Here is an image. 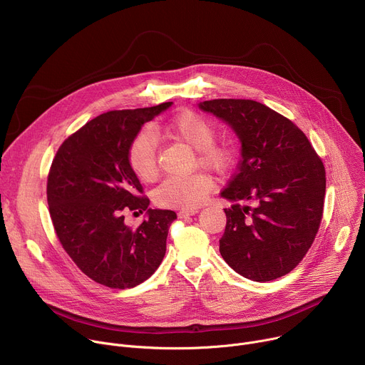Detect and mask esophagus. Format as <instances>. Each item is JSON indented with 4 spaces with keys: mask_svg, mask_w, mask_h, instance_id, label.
<instances>
[{
    "mask_svg": "<svg viewBox=\"0 0 365 365\" xmlns=\"http://www.w3.org/2000/svg\"><path fill=\"white\" fill-rule=\"evenodd\" d=\"M195 214H197V210H180L178 212V217L179 218H189V217H192Z\"/></svg>",
    "mask_w": 365,
    "mask_h": 365,
    "instance_id": "1",
    "label": "esophagus"
}]
</instances>
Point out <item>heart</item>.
Listing matches in <instances>:
<instances>
[{
	"instance_id": "1",
	"label": "heart",
	"mask_w": 365,
	"mask_h": 365,
	"mask_svg": "<svg viewBox=\"0 0 365 365\" xmlns=\"http://www.w3.org/2000/svg\"><path fill=\"white\" fill-rule=\"evenodd\" d=\"M153 135H165L179 140L196 150V162L210 170H225L232 160L231 147L214 141L215 127L203 115L185 110L175 115L163 127H153ZM128 163L134 175L144 182L158 175L155 144L151 135H137L128 148ZM212 187L211 179L203 173L187 176H172L165 179L154 190V200L160 206L193 210L199 206Z\"/></svg>"
}]
</instances>
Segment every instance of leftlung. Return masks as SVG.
I'll return each mask as SVG.
<instances>
[{"label": "left lung", "mask_w": 365, "mask_h": 365, "mask_svg": "<svg viewBox=\"0 0 365 365\" xmlns=\"http://www.w3.org/2000/svg\"><path fill=\"white\" fill-rule=\"evenodd\" d=\"M199 108L225 121L241 141L238 170L221 192L232 202L224 210L222 258L254 282L290 273L321 225L327 189L321 158L299 127L264 103L212 99Z\"/></svg>", "instance_id": "left-lung-1"}]
</instances>
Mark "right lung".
Returning <instances> with one entry per match:
<instances>
[{
	"instance_id": "obj_1",
	"label": "right lung",
	"mask_w": 365,
	"mask_h": 365,
	"mask_svg": "<svg viewBox=\"0 0 365 365\" xmlns=\"http://www.w3.org/2000/svg\"><path fill=\"white\" fill-rule=\"evenodd\" d=\"M172 107L110 111L86 123L59 147L47 178V203L58 238L93 282L113 289L147 280L166 254L169 210H151L130 168L128 148L144 123ZM146 211L135 230L123 212Z\"/></svg>"
}]
</instances>
